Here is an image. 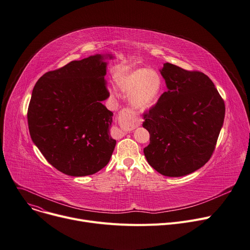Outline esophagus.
<instances>
[{"label":"esophagus","mask_w":250,"mask_h":250,"mask_svg":"<svg viewBox=\"0 0 250 250\" xmlns=\"http://www.w3.org/2000/svg\"><path fill=\"white\" fill-rule=\"evenodd\" d=\"M119 123L122 126L130 125H137L139 123L138 119L136 118V114L132 112L129 108H124L122 111H120L118 116ZM122 134H125V131H122Z\"/></svg>","instance_id":"1"}]
</instances>
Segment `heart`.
Returning <instances> with one entry per match:
<instances>
[{"label":"heart","mask_w":250,"mask_h":250,"mask_svg":"<svg viewBox=\"0 0 250 250\" xmlns=\"http://www.w3.org/2000/svg\"><path fill=\"white\" fill-rule=\"evenodd\" d=\"M116 83L125 93H129V102L136 108L152 106L162 90L160 74L149 68L132 69L116 78Z\"/></svg>","instance_id":"b5f03b06"}]
</instances>
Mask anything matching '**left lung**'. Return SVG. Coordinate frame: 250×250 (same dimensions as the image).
Here are the masks:
<instances>
[{
  "label": "left lung",
  "mask_w": 250,
  "mask_h": 250,
  "mask_svg": "<svg viewBox=\"0 0 250 250\" xmlns=\"http://www.w3.org/2000/svg\"><path fill=\"white\" fill-rule=\"evenodd\" d=\"M161 74L168 90L144 113L143 126L149 132L144 154L160 174L186 176L210 160L223 125L225 104L203 72L165 63Z\"/></svg>",
  "instance_id": "8db88e82"
}]
</instances>
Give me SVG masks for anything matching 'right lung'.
Returning a JSON list of instances; mask_svg holds the SVG:
<instances>
[{
  "label": "right lung",
  "instance_id": "obj_1",
  "mask_svg": "<svg viewBox=\"0 0 250 250\" xmlns=\"http://www.w3.org/2000/svg\"><path fill=\"white\" fill-rule=\"evenodd\" d=\"M96 54L46 72L33 88L28 107L31 139L65 175H92L108 164L116 141L113 113L102 102L109 96L105 58Z\"/></svg>",
  "mask_w": 250,
  "mask_h": 250
}]
</instances>
